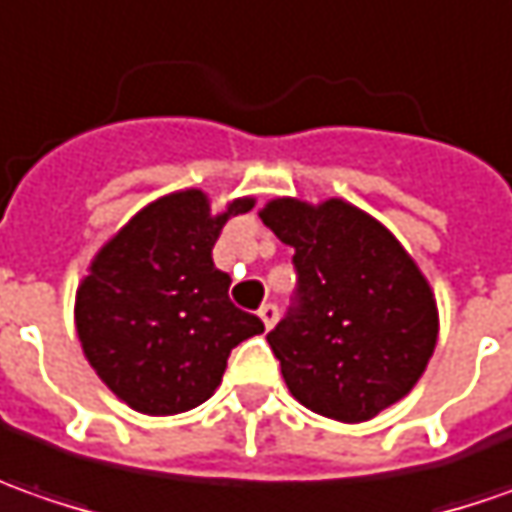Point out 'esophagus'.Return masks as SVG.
Masks as SVG:
<instances>
[{"instance_id": "1", "label": "esophagus", "mask_w": 512, "mask_h": 512, "mask_svg": "<svg viewBox=\"0 0 512 512\" xmlns=\"http://www.w3.org/2000/svg\"><path fill=\"white\" fill-rule=\"evenodd\" d=\"M260 320H263V326H266V331H272L274 323H277V306H272V303H266V306H260Z\"/></svg>"}]
</instances>
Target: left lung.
Wrapping results in <instances>:
<instances>
[{"instance_id":"1","label":"left lung","mask_w":512,"mask_h":512,"mask_svg":"<svg viewBox=\"0 0 512 512\" xmlns=\"http://www.w3.org/2000/svg\"><path fill=\"white\" fill-rule=\"evenodd\" d=\"M257 215L300 274V309L266 337L291 397L348 425L408 397L433 357L439 309L394 232L343 198H272Z\"/></svg>"}]
</instances>
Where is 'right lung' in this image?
Instances as JSON below:
<instances>
[{
  "instance_id": "right-lung-1",
  "label": "right lung",
  "mask_w": 512,
  "mask_h": 512,
  "mask_svg": "<svg viewBox=\"0 0 512 512\" xmlns=\"http://www.w3.org/2000/svg\"><path fill=\"white\" fill-rule=\"evenodd\" d=\"M252 206L243 195L215 212L203 189H178L138 209L90 260L73 309L81 351L138 414L198 408L218 391L229 351L263 331L212 263L223 223Z\"/></svg>"
}]
</instances>
